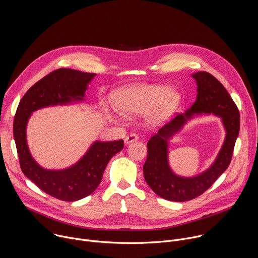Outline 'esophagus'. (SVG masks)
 <instances>
[{"label":"esophagus","instance_id":"obj_1","mask_svg":"<svg viewBox=\"0 0 258 258\" xmlns=\"http://www.w3.org/2000/svg\"><path fill=\"white\" fill-rule=\"evenodd\" d=\"M139 139V136L137 135V134H130L128 136H126L125 137V139H124V143L127 145V144H130V143H133V142H135V141H137Z\"/></svg>","mask_w":258,"mask_h":258}]
</instances>
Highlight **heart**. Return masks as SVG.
Returning <instances> with one entry per match:
<instances>
[{"instance_id": "1", "label": "heart", "mask_w": 258, "mask_h": 258, "mask_svg": "<svg viewBox=\"0 0 258 258\" xmlns=\"http://www.w3.org/2000/svg\"><path fill=\"white\" fill-rule=\"evenodd\" d=\"M166 85H139L117 91L113 95V103L120 112L126 115L143 113L153 107L148 113L152 124L166 121L178 107L181 97Z\"/></svg>"}]
</instances>
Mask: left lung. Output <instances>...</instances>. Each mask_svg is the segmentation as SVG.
<instances>
[{
	"label": "left lung",
	"instance_id": "8db88e82",
	"mask_svg": "<svg viewBox=\"0 0 258 258\" xmlns=\"http://www.w3.org/2000/svg\"><path fill=\"white\" fill-rule=\"evenodd\" d=\"M196 80L197 100L185 114H177L159 128L147 143L148 155L143 166L144 177L149 187L161 198L183 202L192 200L205 191L230 165L234 147L240 130L239 110L225 87L212 75L199 71L193 75ZM213 113L223 118L227 136L217 160L203 174L194 178H180L170 170L167 162L166 140L177 131L194 113Z\"/></svg>",
	"mask_w": 258,
	"mask_h": 258
}]
</instances>
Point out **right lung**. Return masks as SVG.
Masks as SVG:
<instances>
[{
    "label": "right lung",
    "mask_w": 258,
    "mask_h": 258,
    "mask_svg": "<svg viewBox=\"0 0 258 258\" xmlns=\"http://www.w3.org/2000/svg\"><path fill=\"white\" fill-rule=\"evenodd\" d=\"M94 77L95 73L56 69L25 93L15 113L13 135L22 172L42 191L59 200L77 201L92 194L101 182L109 160L122 150L123 140L96 142L75 166L52 171L39 166L30 156L25 138L26 123L30 113L36 109L82 99Z\"/></svg>",
    "instance_id": "obj_1"
}]
</instances>
